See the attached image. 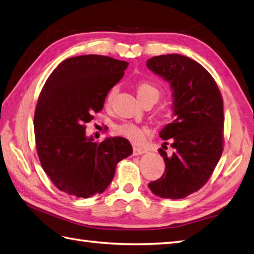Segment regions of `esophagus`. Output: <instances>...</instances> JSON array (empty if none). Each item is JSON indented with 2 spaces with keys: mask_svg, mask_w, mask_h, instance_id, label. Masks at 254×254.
I'll list each match as a JSON object with an SVG mask.
<instances>
[{
  "mask_svg": "<svg viewBox=\"0 0 254 254\" xmlns=\"http://www.w3.org/2000/svg\"><path fill=\"white\" fill-rule=\"evenodd\" d=\"M147 150L145 148H141V147H137V146H134L133 147V155L134 156H138V155H143L145 154Z\"/></svg>",
  "mask_w": 254,
  "mask_h": 254,
  "instance_id": "34e87169",
  "label": "esophagus"
}]
</instances>
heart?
<instances>
[{
  "label": "heart",
  "mask_w": 254,
  "mask_h": 254,
  "mask_svg": "<svg viewBox=\"0 0 254 254\" xmlns=\"http://www.w3.org/2000/svg\"><path fill=\"white\" fill-rule=\"evenodd\" d=\"M118 91L119 90H118L117 86H114L111 88L108 92L107 96H106V105L109 106L113 104L114 99L116 98L118 94ZM160 95V88L154 83H150V82H140L137 85V96L140 102H143V100L146 99H154L155 102H157ZM116 133L134 141V143H140V141L144 140L147 131L146 128L138 127L136 125H133V123H122V125L116 127Z\"/></svg>",
  "instance_id": "b5f03b06"
}]
</instances>
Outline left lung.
Wrapping results in <instances>:
<instances>
[{
  "instance_id": "1",
  "label": "left lung",
  "mask_w": 254,
  "mask_h": 254,
  "mask_svg": "<svg viewBox=\"0 0 254 254\" xmlns=\"http://www.w3.org/2000/svg\"><path fill=\"white\" fill-rule=\"evenodd\" d=\"M146 64L170 82L175 117L159 134L162 139H170L173 151L167 152L168 141L159 149L166 170L148 186L156 196L182 199L208 182L222 156L223 98L208 70L190 57L160 55Z\"/></svg>"
}]
</instances>
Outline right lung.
<instances>
[{
    "label": "right lung",
    "mask_w": 254,
    "mask_h": 254,
    "mask_svg": "<svg viewBox=\"0 0 254 254\" xmlns=\"http://www.w3.org/2000/svg\"><path fill=\"white\" fill-rule=\"evenodd\" d=\"M127 66L108 56L82 55L62 62L47 78L35 107L34 136L42 168L60 190L78 198L102 193L118 162L132 155L127 138L97 143L85 135V125Z\"/></svg>",
    "instance_id": "obj_1"
}]
</instances>
